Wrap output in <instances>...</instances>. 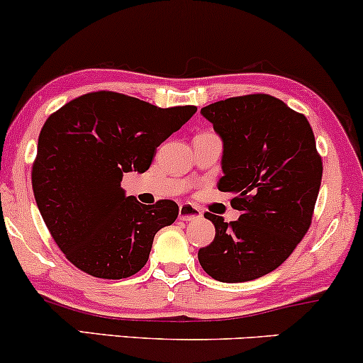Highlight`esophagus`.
Wrapping results in <instances>:
<instances>
[{
    "label": "esophagus",
    "mask_w": 363,
    "mask_h": 363,
    "mask_svg": "<svg viewBox=\"0 0 363 363\" xmlns=\"http://www.w3.org/2000/svg\"><path fill=\"white\" fill-rule=\"evenodd\" d=\"M201 216V210L198 206L191 205V203H182L179 206V218L184 220V222H189V220H196Z\"/></svg>",
    "instance_id": "1"
}]
</instances>
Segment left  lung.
<instances>
[{
  "mask_svg": "<svg viewBox=\"0 0 363 363\" xmlns=\"http://www.w3.org/2000/svg\"><path fill=\"white\" fill-rule=\"evenodd\" d=\"M222 138L218 189L234 194L237 222L205 213L213 242L198 251L215 280L242 283L277 269L309 230L323 160L306 116L266 94L220 101L201 109Z\"/></svg>",
  "mask_w": 363,
  "mask_h": 363,
  "instance_id": "8db88e82",
  "label": "left lung"
}]
</instances>
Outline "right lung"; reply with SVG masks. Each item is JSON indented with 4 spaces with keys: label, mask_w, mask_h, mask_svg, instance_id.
Segmentation results:
<instances>
[{
    "label": "right lung",
    "mask_w": 363,
    "mask_h": 363,
    "mask_svg": "<svg viewBox=\"0 0 363 363\" xmlns=\"http://www.w3.org/2000/svg\"><path fill=\"white\" fill-rule=\"evenodd\" d=\"M196 111L91 91L49 116L32 187L54 242L77 268L121 280L147 264L153 237L176 222L179 206L170 199L141 205L121 187L123 174L148 170L158 145Z\"/></svg>",
    "instance_id": "right-lung-1"
}]
</instances>
